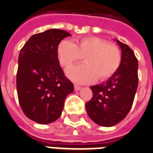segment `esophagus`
I'll return each instance as SVG.
<instances>
[{
  "label": "esophagus",
  "instance_id": "esophagus-1",
  "mask_svg": "<svg viewBox=\"0 0 153 153\" xmlns=\"http://www.w3.org/2000/svg\"><path fill=\"white\" fill-rule=\"evenodd\" d=\"M81 89H82V87H80V86L74 84V90H75V91H79V90H81Z\"/></svg>",
  "mask_w": 153,
  "mask_h": 153
}]
</instances>
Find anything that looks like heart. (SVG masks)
<instances>
[{
  "label": "heart",
  "instance_id": "1",
  "mask_svg": "<svg viewBox=\"0 0 153 153\" xmlns=\"http://www.w3.org/2000/svg\"><path fill=\"white\" fill-rule=\"evenodd\" d=\"M58 60L65 68L84 58L86 64L75 66L67 71L74 81L91 82L97 79L104 81L117 71L121 63L120 51L115 45L98 37H85L74 43L63 40L58 45Z\"/></svg>",
  "mask_w": 153,
  "mask_h": 153
}]
</instances>
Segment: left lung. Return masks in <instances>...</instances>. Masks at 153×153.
Returning <instances> with one entry per match:
<instances>
[{"instance_id":"8db88e82","label":"left lung","mask_w":153,"mask_h":153,"mask_svg":"<svg viewBox=\"0 0 153 153\" xmlns=\"http://www.w3.org/2000/svg\"><path fill=\"white\" fill-rule=\"evenodd\" d=\"M116 42L122 51L120 66L107 81L90 87L93 96L86 103L90 118L103 127L114 126L125 118L138 87V60L128 45Z\"/></svg>"}]
</instances>
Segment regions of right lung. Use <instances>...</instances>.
<instances>
[{
	"instance_id": "1",
	"label": "right lung",
	"mask_w": 153,
	"mask_h": 153,
	"mask_svg": "<svg viewBox=\"0 0 153 153\" xmlns=\"http://www.w3.org/2000/svg\"><path fill=\"white\" fill-rule=\"evenodd\" d=\"M71 36L65 30L52 29L33 35L20 51L17 91L23 112L41 124L58 120L66 96L74 85L64 74L58 59V45Z\"/></svg>"
}]
</instances>
